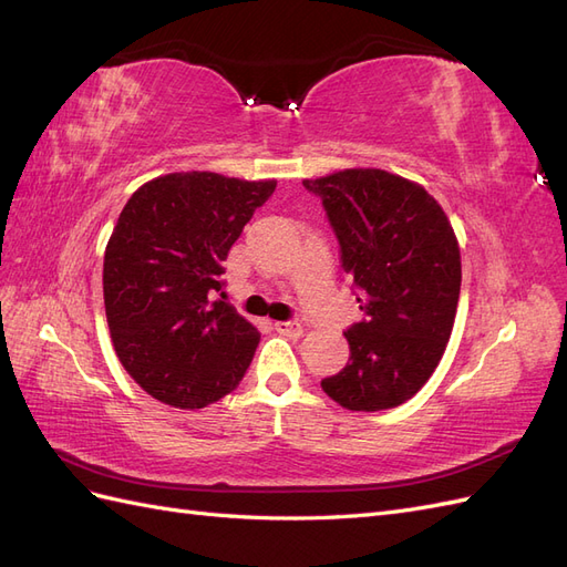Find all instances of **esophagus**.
Returning <instances> with one entry per match:
<instances>
[{
    "label": "esophagus",
    "mask_w": 567,
    "mask_h": 567,
    "mask_svg": "<svg viewBox=\"0 0 567 567\" xmlns=\"http://www.w3.org/2000/svg\"><path fill=\"white\" fill-rule=\"evenodd\" d=\"M274 329H277L281 336H290V338L302 336V326L298 321H277L274 323Z\"/></svg>",
    "instance_id": "esophagus-1"
}]
</instances>
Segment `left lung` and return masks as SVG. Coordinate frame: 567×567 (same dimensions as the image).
Returning a JSON list of instances; mask_svg holds the SVG:
<instances>
[{
    "label": "left lung",
    "instance_id": "left-lung-1",
    "mask_svg": "<svg viewBox=\"0 0 567 567\" xmlns=\"http://www.w3.org/2000/svg\"><path fill=\"white\" fill-rule=\"evenodd\" d=\"M321 198L364 319L346 331L350 359L321 381L350 411L400 406L431 379L447 348L461 290V252L440 203L385 169L305 179Z\"/></svg>",
    "mask_w": 567,
    "mask_h": 567
}]
</instances>
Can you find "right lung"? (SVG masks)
<instances>
[{"mask_svg":"<svg viewBox=\"0 0 567 567\" xmlns=\"http://www.w3.org/2000/svg\"><path fill=\"white\" fill-rule=\"evenodd\" d=\"M277 182L173 173L136 188L104 255L115 352L151 398L203 409L241 383L260 333L219 300L229 248Z\"/></svg>","mask_w":567,"mask_h":567,"instance_id":"right-lung-1","label":"right lung"}]
</instances>
